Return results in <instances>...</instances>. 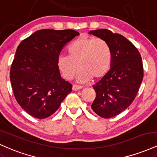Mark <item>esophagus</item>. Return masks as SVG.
Masks as SVG:
<instances>
[{"label": "esophagus", "mask_w": 157, "mask_h": 157, "mask_svg": "<svg viewBox=\"0 0 157 157\" xmlns=\"http://www.w3.org/2000/svg\"><path fill=\"white\" fill-rule=\"evenodd\" d=\"M82 86H77V85H73L72 86V89L73 91H78V90H80L82 89Z\"/></svg>", "instance_id": "34e87169"}]
</instances>
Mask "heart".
<instances>
[{
  "label": "heart",
  "mask_w": 157,
  "mask_h": 157,
  "mask_svg": "<svg viewBox=\"0 0 157 157\" xmlns=\"http://www.w3.org/2000/svg\"><path fill=\"white\" fill-rule=\"evenodd\" d=\"M68 55H61L57 59L60 72L67 80H71L80 67L77 81L86 82L100 78L109 71L111 63V52L103 39L81 35L69 45Z\"/></svg>",
  "instance_id": "1"
}]
</instances>
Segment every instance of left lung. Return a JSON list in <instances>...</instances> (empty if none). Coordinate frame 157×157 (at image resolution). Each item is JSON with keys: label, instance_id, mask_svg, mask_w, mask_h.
<instances>
[{"label": "left lung", "instance_id": "1", "mask_svg": "<svg viewBox=\"0 0 157 157\" xmlns=\"http://www.w3.org/2000/svg\"><path fill=\"white\" fill-rule=\"evenodd\" d=\"M89 34L103 39L111 52V68L94 85L96 98L91 109L102 118L120 114L134 101L143 79V66L138 49L124 36L105 29Z\"/></svg>", "mask_w": 157, "mask_h": 157}]
</instances>
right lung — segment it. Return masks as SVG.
I'll return each instance as SVG.
<instances>
[{
  "mask_svg": "<svg viewBox=\"0 0 157 157\" xmlns=\"http://www.w3.org/2000/svg\"><path fill=\"white\" fill-rule=\"evenodd\" d=\"M79 35L72 29H41L17 46L10 81L16 100L31 116H51L72 91V85L60 76L57 59L65 45Z\"/></svg>",
  "mask_w": 157,
  "mask_h": 157,
  "instance_id": "add662e5",
  "label": "right lung"
}]
</instances>
